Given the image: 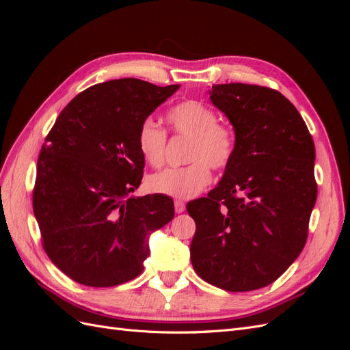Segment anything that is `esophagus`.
Returning a JSON list of instances; mask_svg holds the SVG:
<instances>
[{
    "instance_id": "1",
    "label": "esophagus",
    "mask_w": 350,
    "mask_h": 350,
    "mask_svg": "<svg viewBox=\"0 0 350 350\" xmlns=\"http://www.w3.org/2000/svg\"><path fill=\"white\" fill-rule=\"evenodd\" d=\"M185 210V203L184 201H175V211L176 213H183V211Z\"/></svg>"
}]
</instances>
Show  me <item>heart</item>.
<instances>
[{
  "label": "heart",
  "instance_id": "b5f03b06",
  "mask_svg": "<svg viewBox=\"0 0 350 350\" xmlns=\"http://www.w3.org/2000/svg\"><path fill=\"white\" fill-rule=\"evenodd\" d=\"M166 120L172 130L189 137L184 167H167L153 174L147 184L153 193L174 198H193L210 184V167L225 169L235 154V133L219 124L217 113L198 100H187L167 112ZM166 133L153 120H144L137 134V147L150 166L163 162Z\"/></svg>",
  "mask_w": 350,
  "mask_h": 350
}]
</instances>
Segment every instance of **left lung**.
<instances>
[{
    "instance_id": "obj_1",
    "label": "left lung",
    "mask_w": 350,
    "mask_h": 350,
    "mask_svg": "<svg viewBox=\"0 0 350 350\" xmlns=\"http://www.w3.org/2000/svg\"><path fill=\"white\" fill-rule=\"evenodd\" d=\"M210 100L234 126L237 147L219 184L189 201L191 262L228 292L264 288L298 258L317 200L315 147L282 93L256 84H215Z\"/></svg>"
}]
</instances>
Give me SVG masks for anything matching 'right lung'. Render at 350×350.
<instances>
[{
	"label": "right lung",
	"mask_w": 350,
	"mask_h": 350,
	"mask_svg": "<svg viewBox=\"0 0 350 350\" xmlns=\"http://www.w3.org/2000/svg\"><path fill=\"white\" fill-rule=\"evenodd\" d=\"M178 89L139 79L94 84L62 109L45 139L33 213L48 257L74 282L109 288L137 278L150 235L172 220V198L130 194L143 178L140 125Z\"/></svg>",
	"instance_id": "obj_1"
}]
</instances>
